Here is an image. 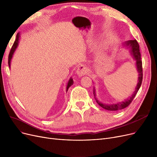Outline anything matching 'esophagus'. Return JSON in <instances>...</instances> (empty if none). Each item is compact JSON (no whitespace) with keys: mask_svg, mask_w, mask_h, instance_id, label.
Returning <instances> with one entry per match:
<instances>
[{"mask_svg":"<svg viewBox=\"0 0 157 157\" xmlns=\"http://www.w3.org/2000/svg\"><path fill=\"white\" fill-rule=\"evenodd\" d=\"M87 71H88V69L86 66H85L84 65H81V66H80L78 67L77 70V73L79 77H82L83 75H85L86 73H87Z\"/></svg>","mask_w":157,"mask_h":157,"instance_id":"1","label":"esophagus"}]
</instances>
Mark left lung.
<instances>
[{
	"label": "left lung",
	"instance_id": "left-lung-1",
	"mask_svg": "<svg viewBox=\"0 0 157 157\" xmlns=\"http://www.w3.org/2000/svg\"><path fill=\"white\" fill-rule=\"evenodd\" d=\"M123 46L127 47L130 49V52L131 55L132 56L134 60L136 61V65L137 71L138 73V84L136 85V87L135 88L134 92L132 95L131 97H129L128 99H126L125 101H122L121 102H117V104H112V105H106L104 104L102 102L99 101L95 97V88L94 89V95L95 97V99L96 100L97 103L100 106L103 108L105 110H110V111H116L120 110L121 109H125V108L127 107L131 103L134 97L136 96L138 91L139 90L140 86H141L142 82V78H143V72H142V62L141 60V54H140V47L138 43L136 40H129L127 41H125L124 44H123Z\"/></svg>",
	"mask_w": 157,
	"mask_h": 157
}]
</instances>
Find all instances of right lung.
Returning a JSON list of instances; mask_svg holds the SVG:
<instances>
[{
    "mask_svg": "<svg viewBox=\"0 0 157 157\" xmlns=\"http://www.w3.org/2000/svg\"><path fill=\"white\" fill-rule=\"evenodd\" d=\"M19 33H17V36H16V39H15V41H14V44L12 47V48H11L10 50V54H9V56H8V65H9V67H10V63H11V60H12V58L13 56V53L16 49V48H17V47L18 46V44H19ZM73 84V80L72 78H70V79L69 80L68 82H67V88H66V91H67L69 88L70 87V86H72Z\"/></svg>",
    "mask_w": 157,
    "mask_h": 157,
    "instance_id": "1",
    "label": "right lung"
}]
</instances>
